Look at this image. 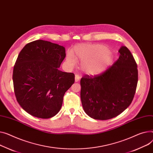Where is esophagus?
Wrapping results in <instances>:
<instances>
[{
  "mask_svg": "<svg viewBox=\"0 0 153 153\" xmlns=\"http://www.w3.org/2000/svg\"><path fill=\"white\" fill-rule=\"evenodd\" d=\"M79 80H80V76L77 74H76L75 75V82H78Z\"/></svg>",
  "mask_w": 153,
  "mask_h": 153,
  "instance_id": "esophagus-1",
  "label": "esophagus"
}]
</instances>
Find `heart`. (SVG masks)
Wrapping results in <instances>:
<instances>
[{
	"label": "heart",
	"instance_id": "obj_1",
	"mask_svg": "<svg viewBox=\"0 0 153 153\" xmlns=\"http://www.w3.org/2000/svg\"><path fill=\"white\" fill-rule=\"evenodd\" d=\"M72 52L81 61L80 69L90 75L103 73L110 66L113 58L112 52L106 46L98 44L79 45L73 49ZM73 55L71 52L67 54L66 63L69 66L76 63Z\"/></svg>",
	"mask_w": 153,
	"mask_h": 153
}]
</instances>
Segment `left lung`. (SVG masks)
<instances>
[{
	"label": "left lung",
	"mask_w": 153,
	"mask_h": 153,
	"mask_svg": "<svg viewBox=\"0 0 153 153\" xmlns=\"http://www.w3.org/2000/svg\"><path fill=\"white\" fill-rule=\"evenodd\" d=\"M119 57L103 73L85 75L80 80V98L85 113L97 120L116 117L134 99L138 83L137 65L125 46L119 50Z\"/></svg>",
	"instance_id": "1"
}]
</instances>
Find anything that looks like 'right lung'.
<instances>
[{"label": "right lung", "instance_id": "add662e5", "mask_svg": "<svg viewBox=\"0 0 153 153\" xmlns=\"http://www.w3.org/2000/svg\"><path fill=\"white\" fill-rule=\"evenodd\" d=\"M65 56L64 47L43 40L27 44L19 53L13 72L14 91L29 114L48 119L59 111L75 77L58 69Z\"/></svg>", "mask_w": 153, "mask_h": 153}]
</instances>
